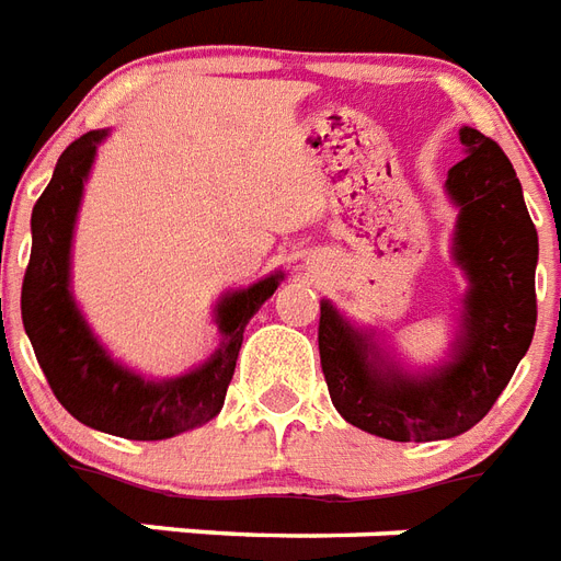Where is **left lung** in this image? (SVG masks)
Returning <instances> with one entry per match:
<instances>
[{"mask_svg":"<svg viewBox=\"0 0 561 561\" xmlns=\"http://www.w3.org/2000/svg\"><path fill=\"white\" fill-rule=\"evenodd\" d=\"M468 156L447 176L459 208L453 262L468 276L450 362L423 374L376 347L341 311L320 302V367L341 417L388 442H442L489 414L536 332L538 234L503 149L459 128Z\"/></svg>","mask_w":561,"mask_h":561,"instance_id":"8db88e82","label":"left lung"}]
</instances>
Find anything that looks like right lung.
I'll return each instance as SVG.
<instances>
[{
  "label": "right lung",
  "instance_id": "1",
  "mask_svg": "<svg viewBox=\"0 0 561 561\" xmlns=\"http://www.w3.org/2000/svg\"><path fill=\"white\" fill-rule=\"evenodd\" d=\"M105 138L108 128H96L72 140L55 164L53 182L34 203L32 259L25 267L20 309L37 365L58 403L76 421L128 442H161L220 414L241 353L243 329L264 299L279 288L285 273L276 271L250 288L220 297L214 309L224 335L220 347L194 370L156 382L114 362L81 318L70 290L76 214L96 147Z\"/></svg>",
  "mask_w": 561,
  "mask_h": 561
}]
</instances>
